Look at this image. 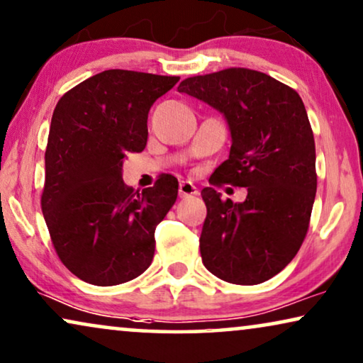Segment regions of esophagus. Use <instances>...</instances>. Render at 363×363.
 Returning a JSON list of instances; mask_svg holds the SVG:
<instances>
[{
	"instance_id": "esophagus-1",
	"label": "esophagus",
	"mask_w": 363,
	"mask_h": 363,
	"mask_svg": "<svg viewBox=\"0 0 363 363\" xmlns=\"http://www.w3.org/2000/svg\"><path fill=\"white\" fill-rule=\"evenodd\" d=\"M197 194H199V191H197V187L192 184V182L182 181L181 184H179V197H181V199H184V197L197 196Z\"/></svg>"
}]
</instances>
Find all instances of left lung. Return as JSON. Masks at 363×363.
<instances>
[{"instance_id": "1", "label": "left lung", "mask_w": 363, "mask_h": 363, "mask_svg": "<svg viewBox=\"0 0 363 363\" xmlns=\"http://www.w3.org/2000/svg\"><path fill=\"white\" fill-rule=\"evenodd\" d=\"M177 91L219 109L229 124V159L211 184L247 187L240 204L202 189V262L225 282L262 284L296 257L311 222L317 172L306 106L291 86L247 67L187 77Z\"/></svg>"}]
</instances>
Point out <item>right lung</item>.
<instances>
[{"label": "right lung", "mask_w": 363, "mask_h": 363, "mask_svg": "<svg viewBox=\"0 0 363 363\" xmlns=\"http://www.w3.org/2000/svg\"><path fill=\"white\" fill-rule=\"evenodd\" d=\"M177 76L108 69L62 94L52 113L41 194L51 242L76 277L109 287L152 262L154 232L177 199V179L143 192L123 181V159L147 144V114Z\"/></svg>", "instance_id": "add662e5"}]
</instances>
